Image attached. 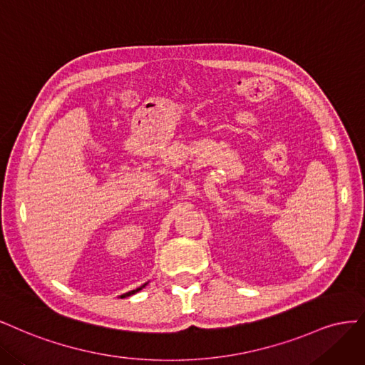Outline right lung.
Wrapping results in <instances>:
<instances>
[{"mask_svg": "<svg viewBox=\"0 0 365 365\" xmlns=\"http://www.w3.org/2000/svg\"><path fill=\"white\" fill-rule=\"evenodd\" d=\"M143 287H145V285H143ZM140 288H136L135 291H130V292H125V294H123L121 297H128V296H132V294H135V292H138Z\"/></svg>", "mask_w": 365, "mask_h": 365, "instance_id": "right-lung-1", "label": "right lung"}]
</instances>
